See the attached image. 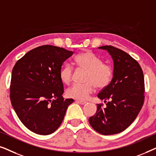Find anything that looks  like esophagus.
I'll list each match as a JSON object with an SVG mask.
<instances>
[{"label":"esophagus","instance_id":"34e87169","mask_svg":"<svg viewBox=\"0 0 156 156\" xmlns=\"http://www.w3.org/2000/svg\"><path fill=\"white\" fill-rule=\"evenodd\" d=\"M76 102H77V103L82 104V105H84V104H87L86 101H80V100H76Z\"/></svg>","mask_w":156,"mask_h":156}]
</instances>
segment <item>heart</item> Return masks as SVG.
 <instances>
[{"mask_svg":"<svg viewBox=\"0 0 156 156\" xmlns=\"http://www.w3.org/2000/svg\"><path fill=\"white\" fill-rule=\"evenodd\" d=\"M74 62L79 69L87 71L84 84H73L67 90L69 98L86 100L95 89L106 87L109 84L113 76V69L108 64L102 62V59L90 50H84L79 53L74 58ZM73 68L66 65L59 72V77L64 84H69L72 82Z\"/></svg>","mask_w":156,"mask_h":156,"instance_id":"heart-1","label":"heart"}]
</instances>
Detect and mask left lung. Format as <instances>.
<instances>
[{
  "mask_svg": "<svg viewBox=\"0 0 156 156\" xmlns=\"http://www.w3.org/2000/svg\"><path fill=\"white\" fill-rule=\"evenodd\" d=\"M98 48L111 55L114 70L110 84L97 96L108 101L104 108L97 104L89 121L96 131L108 136L124 131L137 117L144 101V77L138 62L124 51L111 45Z\"/></svg>",
  "mask_w": 156,
  "mask_h": 156,
  "instance_id": "obj_1",
  "label": "left lung"
}]
</instances>
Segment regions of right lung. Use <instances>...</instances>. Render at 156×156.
<instances>
[{
  "instance_id": "1",
  "label": "right lung",
  "mask_w": 156,
  "mask_h": 156,
  "mask_svg": "<svg viewBox=\"0 0 156 156\" xmlns=\"http://www.w3.org/2000/svg\"><path fill=\"white\" fill-rule=\"evenodd\" d=\"M72 51L42 45L27 52L12 71L10 98L25 127L40 135H49L62 122L72 99H64L62 65Z\"/></svg>"
}]
</instances>
